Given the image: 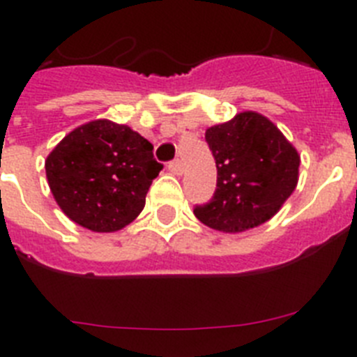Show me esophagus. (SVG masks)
<instances>
[{"label": "esophagus", "instance_id": "34e87169", "mask_svg": "<svg viewBox=\"0 0 357 357\" xmlns=\"http://www.w3.org/2000/svg\"><path fill=\"white\" fill-rule=\"evenodd\" d=\"M168 172L173 173V175H182V172H184V164H182L181 160H172V162L168 164Z\"/></svg>", "mask_w": 357, "mask_h": 357}]
</instances>
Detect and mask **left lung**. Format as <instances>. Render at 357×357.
<instances>
[{"mask_svg":"<svg viewBox=\"0 0 357 357\" xmlns=\"http://www.w3.org/2000/svg\"><path fill=\"white\" fill-rule=\"evenodd\" d=\"M216 160L213 198L195 207L204 225L223 232L254 229L275 216L295 191L301 155L263 114L245 110L206 130Z\"/></svg>","mask_w":357,"mask_h":357,"instance_id":"8db88e82","label":"left lung"}]
</instances>
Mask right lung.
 I'll use <instances>...</instances> for the list:
<instances>
[{
  "mask_svg": "<svg viewBox=\"0 0 357 357\" xmlns=\"http://www.w3.org/2000/svg\"><path fill=\"white\" fill-rule=\"evenodd\" d=\"M160 169L150 141L109 119L69 132L46 159L59 207L93 232H114L134 222Z\"/></svg>",
  "mask_w": 357,
  "mask_h": 357,
  "instance_id": "right-lung-1",
  "label": "right lung"
}]
</instances>
